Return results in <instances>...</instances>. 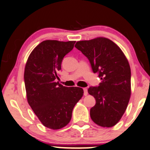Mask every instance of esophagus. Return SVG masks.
Here are the masks:
<instances>
[{
    "label": "esophagus",
    "instance_id": "34e87169",
    "mask_svg": "<svg viewBox=\"0 0 150 150\" xmlns=\"http://www.w3.org/2000/svg\"><path fill=\"white\" fill-rule=\"evenodd\" d=\"M87 94H88V93H87V89L83 88V95L85 96H86V95H87Z\"/></svg>",
    "mask_w": 150,
    "mask_h": 150
}]
</instances>
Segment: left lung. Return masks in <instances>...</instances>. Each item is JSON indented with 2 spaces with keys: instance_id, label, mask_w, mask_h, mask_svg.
Listing matches in <instances>:
<instances>
[{
  "instance_id": "8db88e82",
  "label": "left lung",
  "mask_w": 150,
  "mask_h": 150,
  "mask_svg": "<svg viewBox=\"0 0 150 150\" xmlns=\"http://www.w3.org/2000/svg\"><path fill=\"white\" fill-rule=\"evenodd\" d=\"M75 47L89 59L93 72L102 80L90 87L95 105L90 110L91 120L104 127L114 126L122 117L131 96V69L122 51L108 38L98 37L76 42Z\"/></svg>"
}]
</instances>
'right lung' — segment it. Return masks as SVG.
Listing matches in <instances>:
<instances>
[{
  "mask_svg": "<svg viewBox=\"0 0 150 150\" xmlns=\"http://www.w3.org/2000/svg\"><path fill=\"white\" fill-rule=\"evenodd\" d=\"M76 41L44 40L30 53L25 68L28 103L41 123L57 130L70 122L73 108L83 94L82 88L56 82L62 61Z\"/></svg>",
  "mask_w": 150,
  "mask_h": 150,
  "instance_id": "1",
  "label": "right lung"
}]
</instances>
